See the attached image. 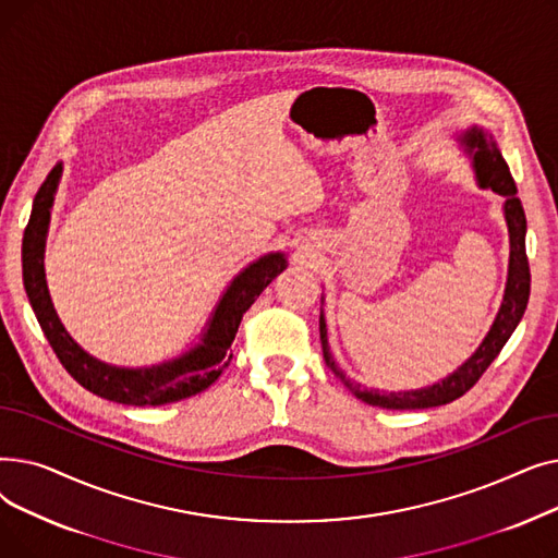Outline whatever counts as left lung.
Segmentation results:
<instances>
[{
  "label": "left lung",
  "mask_w": 558,
  "mask_h": 558,
  "mask_svg": "<svg viewBox=\"0 0 558 558\" xmlns=\"http://www.w3.org/2000/svg\"><path fill=\"white\" fill-rule=\"evenodd\" d=\"M459 149L463 156L471 160V167L475 171V181L480 190H493L505 198L502 213L509 228V274H507V287L502 305L497 310V316L493 320L490 330L477 345L475 353L468 357L457 371L438 379L434 385L421 387V389H402V391H379V389H366L357 385L355 379L345 377V373L337 366L330 343H328V326L324 310H320V345H324V360L328 368L341 379V385L360 398L366 404L383 407V409H429L438 404H448L457 398H461L468 389H471L482 373L490 366V362L500 355V350L518 328L520 318L526 310V301H530V262H526L524 251V234H526V219L522 203L518 198V187L511 179L509 165L505 162L500 149H497L495 137L484 131L482 126L473 124L465 131H459L454 135ZM324 301V296H320Z\"/></svg>",
  "instance_id": "8db88e82"
}]
</instances>
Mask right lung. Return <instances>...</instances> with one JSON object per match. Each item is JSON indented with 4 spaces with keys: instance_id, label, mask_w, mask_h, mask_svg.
Instances as JSON below:
<instances>
[{
    "instance_id": "add662e5",
    "label": "right lung",
    "mask_w": 558,
    "mask_h": 558,
    "mask_svg": "<svg viewBox=\"0 0 558 558\" xmlns=\"http://www.w3.org/2000/svg\"><path fill=\"white\" fill-rule=\"evenodd\" d=\"M61 175L63 162H58L34 198L32 217H28L22 240V278L26 296L56 357L83 389L120 404L156 407L179 402L208 389L232 357L230 343L238 335L242 316L269 282L287 269V255L282 251H271L253 259L234 276L215 305L198 341L179 357L151 366H114L101 362L83 350L65 330L47 289L45 244Z\"/></svg>"
}]
</instances>
